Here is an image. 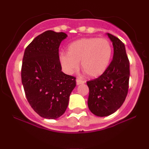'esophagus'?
<instances>
[{
	"mask_svg": "<svg viewBox=\"0 0 149 149\" xmlns=\"http://www.w3.org/2000/svg\"><path fill=\"white\" fill-rule=\"evenodd\" d=\"M85 82L84 80H82L80 79H76V84L77 85H81V84H84Z\"/></svg>",
	"mask_w": 149,
	"mask_h": 149,
	"instance_id": "34e87169",
	"label": "esophagus"
}]
</instances>
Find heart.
<instances>
[{
    "label": "heart",
    "mask_w": 149,
    "mask_h": 149,
    "mask_svg": "<svg viewBox=\"0 0 149 149\" xmlns=\"http://www.w3.org/2000/svg\"><path fill=\"white\" fill-rule=\"evenodd\" d=\"M113 55L111 42L106 38H84L70 43L67 53L62 52L59 61L68 74L76 72L79 67L88 76L95 78L102 75L110 64Z\"/></svg>",
    "instance_id": "heart-1"
}]
</instances>
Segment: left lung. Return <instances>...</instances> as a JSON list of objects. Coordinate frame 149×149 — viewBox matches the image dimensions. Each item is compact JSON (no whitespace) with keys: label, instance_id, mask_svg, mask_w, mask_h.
Listing matches in <instances>:
<instances>
[{"label":"left lung","instance_id":"8db88e82","mask_svg":"<svg viewBox=\"0 0 149 149\" xmlns=\"http://www.w3.org/2000/svg\"><path fill=\"white\" fill-rule=\"evenodd\" d=\"M113 47V57L107 71L95 80L87 82L88 105L92 113L104 117L115 113L123 104L128 92L130 62L121 40L107 33Z\"/></svg>","mask_w":149,"mask_h":149}]
</instances>
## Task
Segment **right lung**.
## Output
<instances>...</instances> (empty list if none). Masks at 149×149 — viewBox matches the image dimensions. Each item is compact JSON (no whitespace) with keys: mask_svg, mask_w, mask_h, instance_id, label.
<instances>
[{"mask_svg":"<svg viewBox=\"0 0 149 149\" xmlns=\"http://www.w3.org/2000/svg\"><path fill=\"white\" fill-rule=\"evenodd\" d=\"M67 35L46 31L27 46L22 66V82L32 109L44 118L64 113L76 78L61 71L59 47Z\"/></svg>","mask_w":149,"mask_h":149,"instance_id":"add662e5","label":"right lung"}]
</instances>
